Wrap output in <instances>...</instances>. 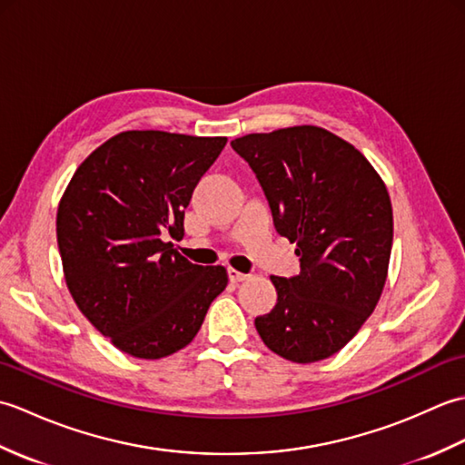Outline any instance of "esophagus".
Listing matches in <instances>:
<instances>
[{"mask_svg": "<svg viewBox=\"0 0 465 465\" xmlns=\"http://www.w3.org/2000/svg\"><path fill=\"white\" fill-rule=\"evenodd\" d=\"M227 273H230V282H233V283H240V282H245V280H248L250 278V275L248 273H242V272H238V270H230V272H227Z\"/></svg>", "mask_w": 465, "mask_h": 465, "instance_id": "esophagus-1", "label": "esophagus"}]
</instances>
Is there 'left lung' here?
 <instances>
[{
  "label": "left lung",
  "mask_w": 465,
  "mask_h": 465,
  "mask_svg": "<svg viewBox=\"0 0 465 465\" xmlns=\"http://www.w3.org/2000/svg\"><path fill=\"white\" fill-rule=\"evenodd\" d=\"M258 175L273 223L298 245L302 272L272 275L275 308L255 318L268 348L293 363L338 353L378 305L393 242L388 187L360 150L318 125L232 142Z\"/></svg>",
  "instance_id": "left-lung-1"
}]
</instances>
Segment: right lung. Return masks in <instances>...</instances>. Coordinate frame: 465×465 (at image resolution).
Returning a JSON list of instances; mask_svg holds the SVG:
<instances>
[{"instance_id": "right-lung-1", "label": "right lung", "mask_w": 465, "mask_h": 465, "mask_svg": "<svg viewBox=\"0 0 465 465\" xmlns=\"http://www.w3.org/2000/svg\"><path fill=\"white\" fill-rule=\"evenodd\" d=\"M227 137L132 130L77 167L57 205L64 278L77 308L117 350L160 360L200 331L227 285L223 265H195L163 242Z\"/></svg>"}]
</instances>
